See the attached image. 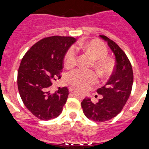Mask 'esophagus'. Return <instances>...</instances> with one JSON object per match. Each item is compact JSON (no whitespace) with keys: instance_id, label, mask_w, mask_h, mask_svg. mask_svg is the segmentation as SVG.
<instances>
[{"instance_id":"1","label":"esophagus","mask_w":149,"mask_h":149,"mask_svg":"<svg viewBox=\"0 0 149 149\" xmlns=\"http://www.w3.org/2000/svg\"><path fill=\"white\" fill-rule=\"evenodd\" d=\"M68 89H69L70 92H72V91H73L75 89H76V88H75V87H73V86H70L69 88H68Z\"/></svg>"}]
</instances>
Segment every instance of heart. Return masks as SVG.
<instances>
[{"mask_svg":"<svg viewBox=\"0 0 149 149\" xmlns=\"http://www.w3.org/2000/svg\"><path fill=\"white\" fill-rule=\"evenodd\" d=\"M78 47L83 49L89 53L93 58V65L98 73L102 77L108 76L113 70V61L108 57V49L106 45L100 40H92L79 45ZM78 54L75 47H70L65 56V65L72 68L77 62ZM66 81L68 84L81 88H88L96 83L97 75L93 70L76 69L67 74Z\"/></svg>","mask_w":149,"mask_h":149,"instance_id":"obj_1","label":"heart"}]
</instances>
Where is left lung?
Listing matches in <instances>:
<instances>
[{"instance_id": "obj_1", "label": "left lung", "mask_w": 149, "mask_h": 149, "mask_svg": "<svg viewBox=\"0 0 149 149\" xmlns=\"http://www.w3.org/2000/svg\"><path fill=\"white\" fill-rule=\"evenodd\" d=\"M100 37L108 42L114 53L116 65L106 84L96 91L102 95L98 102L93 103L86 97L81 103L84 115L96 123L108 121L121 112L131 94L134 81L131 64L125 52L105 36Z\"/></svg>"}]
</instances>
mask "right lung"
I'll return each mask as SVG.
<instances>
[{
    "instance_id": "add662e5",
    "label": "right lung",
    "mask_w": 149,
    "mask_h": 149,
    "mask_svg": "<svg viewBox=\"0 0 149 149\" xmlns=\"http://www.w3.org/2000/svg\"><path fill=\"white\" fill-rule=\"evenodd\" d=\"M76 41L70 36H50L40 40L23 57L18 71L21 100L34 116L41 120L58 116L67 102L68 88L52 92L53 81L61 78L63 60Z\"/></svg>"
}]
</instances>
